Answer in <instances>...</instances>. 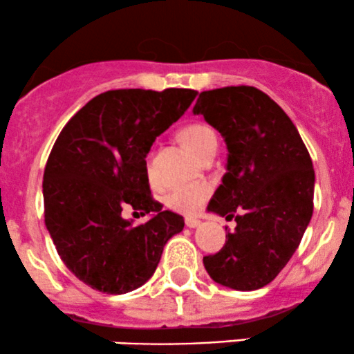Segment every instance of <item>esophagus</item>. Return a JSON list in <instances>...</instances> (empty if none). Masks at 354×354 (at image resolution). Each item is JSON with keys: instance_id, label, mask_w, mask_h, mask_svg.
Instances as JSON below:
<instances>
[{"instance_id": "34e87169", "label": "esophagus", "mask_w": 354, "mask_h": 354, "mask_svg": "<svg viewBox=\"0 0 354 354\" xmlns=\"http://www.w3.org/2000/svg\"><path fill=\"white\" fill-rule=\"evenodd\" d=\"M185 223H186V226H188V228H198L201 221H200V219H196V218H186Z\"/></svg>"}]
</instances>
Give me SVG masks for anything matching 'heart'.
Wrapping results in <instances>:
<instances>
[{
  "label": "heart",
  "instance_id": "heart-1",
  "mask_svg": "<svg viewBox=\"0 0 354 354\" xmlns=\"http://www.w3.org/2000/svg\"><path fill=\"white\" fill-rule=\"evenodd\" d=\"M181 141L188 146L191 153L196 154L200 160L208 156L209 153L216 151L218 140L213 129L209 126L203 123H193L186 128L181 129L180 133ZM148 173L151 176V165L148 161ZM209 196V186L206 183H198V185H188L174 188L168 194L166 201H168L169 208L174 211H180L185 214H194L200 211L203 203L208 200Z\"/></svg>",
  "mask_w": 354,
  "mask_h": 354
}]
</instances>
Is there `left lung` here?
Listing matches in <instances>:
<instances>
[{
  "instance_id": "left-lung-1",
  "label": "left lung",
  "mask_w": 354,
  "mask_h": 354,
  "mask_svg": "<svg viewBox=\"0 0 354 354\" xmlns=\"http://www.w3.org/2000/svg\"><path fill=\"white\" fill-rule=\"evenodd\" d=\"M193 113L221 133L228 149L226 173L208 211L236 221L225 246L203 263L223 286L259 290L286 266L310 225V153L286 113L253 86L203 91Z\"/></svg>"
}]
</instances>
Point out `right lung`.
I'll list each match as a JSON object with an SVG mask.
<instances>
[{
  "label": "right lung",
  "mask_w": 354,
  "mask_h": 354,
  "mask_svg": "<svg viewBox=\"0 0 354 354\" xmlns=\"http://www.w3.org/2000/svg\"><path fill=\"white\" fill-rule=\"evenodd\" d=\"M194 89H115L88 101L61 129L43 176L44 223L59 258L93 290L124 295L151 278L185 219L151 198L146 156L185 115ZM126 205L149 212L140 227Z\"/></svg>",
  "instance_id": "add662e5"
}]
</instances>
